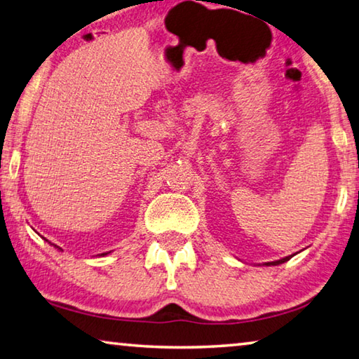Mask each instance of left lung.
<instances>
[{
    "instance_id": "1",
    "label": "left lung",
    "mask_w": 359,
    "mask_h": 359,
    "mask_svg": "<svg viewBox=\"0 0 359 359\" xmlns=\"http://www.w3.org/2000/svg\"><path fill=\"white\" fill-rule=\"evenodd\" d=\"M291 257H292V255H287V257H283V259L275 260V262H265L264 265H266V266H270V265H280V264H284V262H287Z\"/></svg>"
}]
</instances>
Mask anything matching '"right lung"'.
<instances>
[{"instance_id":"obj_1","label":"right lung","mask_w":359,"mask_h":359,"mask_svg":"<svg viewBox=\"0 0 359 359\" xmlns=\"http://www.w3.org/2000/svg\"><path fill=\"white\" fill-rule=\"evenodd\" d=\"M55 248H57V249H60L59 246H55ZM107 254H108V252H104V254H100V255H107Z\"/></svg>"}]
</instances>
